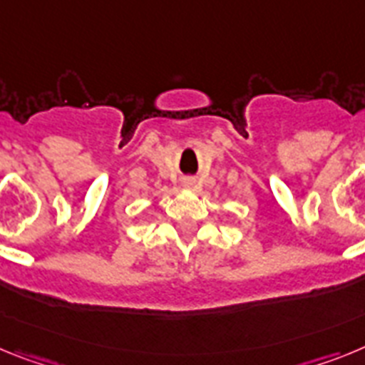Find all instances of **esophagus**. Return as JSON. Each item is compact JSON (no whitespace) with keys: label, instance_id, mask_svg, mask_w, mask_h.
I'll return each instance as SVG.
<instances>
[{"label":"esophagus","instance_id":"esophagus-1","mask_svg":"<svg viewBox=\"0 0 365 365\" xmlns=\"http://www.w3.org/2000/svg\"><path fill=\"white\" fill-rule=\"evenodd\" d=\"M191 185H192V183H191Z\"/></svg>","mask_w":365,"mask_h":365}]
</instances>
